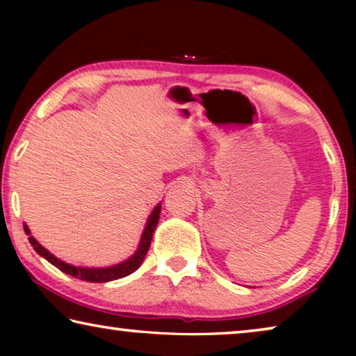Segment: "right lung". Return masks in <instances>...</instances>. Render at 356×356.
<instances>
[{"label":"right lung","mask_w":356,"mask_h":356,"mask_svg":"<svg viewBox=\"0 0 356 356\" xmlns=\"http://www.w3.org/2000/svg\"><path fill=\"white\" fill-rule=\"evenodd\" d=\"M160 212H161V204H156L152 210V213L149 215L146 226H144V231L141 234L140 243H138V248L134 254L116 265H110V267H76V265L64 262V261H61V259H58L55 254H51V252L47 248H44V246H42L33 236H29L31 232H29L26 225H25V232L29 236L28 237L29 243L33 245L34 251L38 252L39 256L47 259V261L51 265H55V267L61 270V272L74 276V278L83 280V281L108 282V281L124 278V276H129L130 273H134L138 268H140V265L143 264L144 257H146L147 251H149L150 240H152L156 222H159V220H160Z\"/></svg>","instance_id":"right-lung-1"}]
</instances>
